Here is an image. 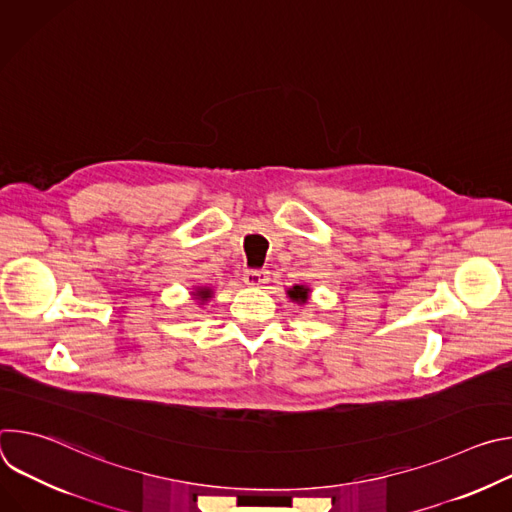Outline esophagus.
Instances as JSON below:
<instances>
[{
	"mask_svg": "<svg viewBox=\"0 0 512 512\" xmlns=\"http://www.w3.org/2000/svg\"><path fill=\"white\" fill-rule=\"evenodd\" d=\"M243 279L249 287H263L269 281V271H265V269H247L243 273Z\"/></svg>",
	"mask_w": 512,
	"mask_h": 512,
	"instance_id": "esophagus-1",
	"label": "esophagus"
}]
</instances>
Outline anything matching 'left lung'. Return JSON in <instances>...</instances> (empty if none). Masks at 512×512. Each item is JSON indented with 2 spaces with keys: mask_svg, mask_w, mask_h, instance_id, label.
<instances>
[{
  "mask_svg": "<svg viewBox=\"0 0 512 512\" xmlns=\"http://www.w3.org/2000/svg\"><path fill=\"white\" fill-rule=\"evenodd\" d=\"M308 294H310V287H306V285H294L291 289H287V296L298 304H306Z\"/></svg>",
  "mask_w": 512,
  "mask_h": 512,
  "instance_id": "left-lung-1",
  "label": "left lung"
}]
</instances>
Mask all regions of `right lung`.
<instances>
[{"label":"right lung","mask_w":512,"mask_h":512,"mask_svg":"<svg viewBox=\"0 0 512 512\" xmlns=\"http://www.w3.org/2000/svg\"><path fill=\"white\" fill-rule=\"evenodd\" d=\"M194 296H196V300L206 302V300H210V298H212V289H210V287H196Z\"/></svg>","instance_id":"1"}]
</instances>
